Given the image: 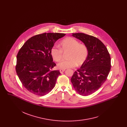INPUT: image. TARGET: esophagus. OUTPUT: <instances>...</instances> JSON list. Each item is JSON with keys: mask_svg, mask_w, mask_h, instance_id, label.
<instances>
[{"mask_svg": "<svg viewBox=\"0 0 127 127\" xmlns=\"http://www.w3.org/2000/svg\"><path fill=\"white\" fill-rule=\"evenodd\" d=\"M65 71V69H61V70H60V72H61V73H62L63 72H64Z\"/></svg>", "mask_w": 127, "mask_h": 127, "instance_id": "1", "label": "esophagus"}]
</instances>
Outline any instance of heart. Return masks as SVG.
Returning a JSON list of instances; mask_svg holds the SVG:
<instances>
[{
    "label": "heart",
    "instance_id": "obj_1",
    "mask_svg": "<svg viewBox=\"0 0 127 127\" xmlns=\"http://www.w3.org/2000/svg\"><path fill=\"white\" fill-rule=\"evenodd\" d=\"M61 48L57 46H53L50 50V53L53 60L59 62L62 60L63 52L69 51L67 60H63L57 65L59 68L65 69L72 68L77 66L82 65L87 58L88 49L87 46L83 44H80L76 39L67 37L63 39L60 44Z\"/></svg>",
    "mask_w": 127,
    "mask_h": 127
}]
</instances>
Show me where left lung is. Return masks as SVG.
Segmentation results:
<instances>
[{
    "instance_id": "obj_1",
    "label": "left lung",
    "mask_w": 127,
    "mask_h": 127,
    "mask_svg": "<svg viewBox=\"0 0 127 127\" xmlns=\"http://www.w3.org/2000/svg\"><path fill=\"white\" fill-rule=\"evenodd\" d=\"M72 36L84 43L88 49L87 59L71 79L79 95L86 96L97 91L105 82L111 68V59L106 46L99 39L82 33Z\"/></svg>"
}]
</instances>
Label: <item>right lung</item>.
Returning a JSON list of instances; mask_svg holds the SVG:
<instances>
[{
  "label": "right lung",
  "mask_w": 127,
  "mask_h": 127,
  "mask_svg": "<svg viewBox=\"0 0 127 127\" xmlns=\"http://www.w3.org/2000/svg\"><path fill=\"white\" fill-rule=\"evenodd\" d=\"M64 33H48L30 37L20 49L17 56L16 72L22 84L30 92L44 96L52 90L59 70H52L50 50L56 41Z\"/></svg>",
  "instance_id": "right-lung-1"
}]
</instances>
